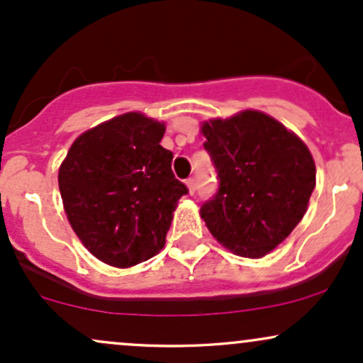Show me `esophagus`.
Here are the masks:
<instances>
[{
	"instance_id": "1",
	"label": "esophagus",
	"mask_w": 363,
	"mask_h": 363,
	"mask_svg": "<svg viewBox=\"0 0 363 363\" xmlns=\"http://www.w3.org/2000/svg\"><path fill=\"white\" fill-rule=\"evenodd\" d=\"M186 186H187V189H189V194H194V193H196V181H194L193 177L187 179Z\"/></svg>"
}]
</instances>
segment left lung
<instances>
[{
  "label": "left lung",
  "mask_w": 363,
  "mask_h": 363,
  "mask_svg": "<svg viewBox=\"0 0 363 363\" xmlns=\"http://www.w3.org/2000/svg\"><path fill=\"white\" fill-rule=\"evenodd\" d=\"M218 191L201 218L220 244L244 257H262L291 234L315 186L306 143L272 116L242 111L201 126Z\"/></svg>",
  "instance_id": "8db88e82"
}]
</instances>
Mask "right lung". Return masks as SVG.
<instances>
[{
	"mask_svg": "<svg viewBox=\"0 0 363 363\" xmlns=\"http://www.w3.org/2000/svg\"><path fill=\"white\" fill-rule=\"evenodd\" d=\"M165 126L126 112L74 140L60 167V191L74 234L97 259L129 268L164 247L172 213L187 187L172 152L160 145Z\"/></svg>",
	"mask_w": 363,
	"mask_h": 363,
	"instance_id": "right-lung-1",
	"label": "right lung"
}]
</instances>
